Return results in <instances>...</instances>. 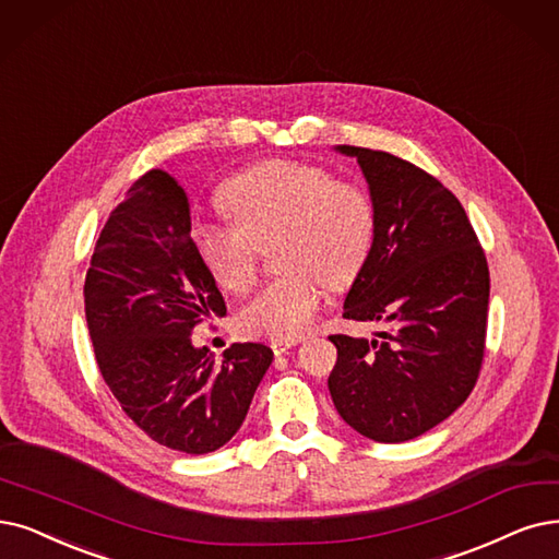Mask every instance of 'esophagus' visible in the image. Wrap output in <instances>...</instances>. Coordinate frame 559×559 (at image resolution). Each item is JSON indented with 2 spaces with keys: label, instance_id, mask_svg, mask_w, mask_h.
Here are the masks:
<instances>
[{
  "label": "esophagus",
  "instance_id": "34e87169",
  "mask_svg": "<svg viewBox=\"0 0 559 559\" xmlns=\"http://www.w3.org/2000/svg\"><path fill=\"white\" fill-rule=\"evenodd\" d=\"M294 346H298V340H275V342H271V348H273L275 355H282V353H286L288 348H294Z\"/></svg>",
  "mask_w": 559,
  "mask_h": 559
}]
</instances>
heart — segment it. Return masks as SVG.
<instances>
[{"label": "heart", "instance_id": "1", "mask_svg": "<svg viewBox=\"0 0 559 559\" xmlns=\"http://www.w3.org/2000/svg\"><path fill=\"white\" fill-rule=\"evenodd\" d=\"M219 199L231 222H197L192 242L222 288L248 292L259 252L278 240L273 263L282 275L238 311V328L250 337H300L321 307L323 284H350L373 248L371 194L314 163L254 165L229 178Z\"/></svg>", "mask_w": 559, "mask_h": 559}]
</instances>
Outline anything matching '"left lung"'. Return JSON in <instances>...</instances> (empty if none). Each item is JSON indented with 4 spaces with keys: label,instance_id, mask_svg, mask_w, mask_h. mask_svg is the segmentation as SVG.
Here are the masks:
<instances>
[{
    "label": "left lung",
    "instance_id": "8db88e82",
    "mask_svg": "<svg viewBox=\"0 0 559 559\" xmlns=\"http://www.w3.org/2000/svg\"><path fill=\"white\" fill-rule=\"evenodd\" d=\"M362 167L376 238L344 319L383 321L378 340L330 334L328 388L348 427L404 442L448 419L473 392L486 350L488 263L459 199L392 153L340 146Z\"/></svg>",
    "mask_w": 559,
    "mask_h": 559
}]
</instances>
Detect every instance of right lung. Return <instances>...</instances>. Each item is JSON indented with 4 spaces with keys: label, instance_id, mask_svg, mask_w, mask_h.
Segmentation results:
<instances>
[{
    "label": "right lung",
    "instance_id": "right-lung-1",
    "mask_svg": "<svg viewBox=\"0 0 559 559\" xmlns=\"http://www.w3.org/2000/svg\"><path fill=\"white\" fill-rule=\"evenodd\" d=\"M190 202L163 169L140 176L109 213L84 280V311L103 381L155 442L209 454L248 415L273 350L231 344L222 362L192 330L227 305L192 242Z\"/></svg>",
    "mask_w": 559,
    "mask_h": 559
}]
</instances>
